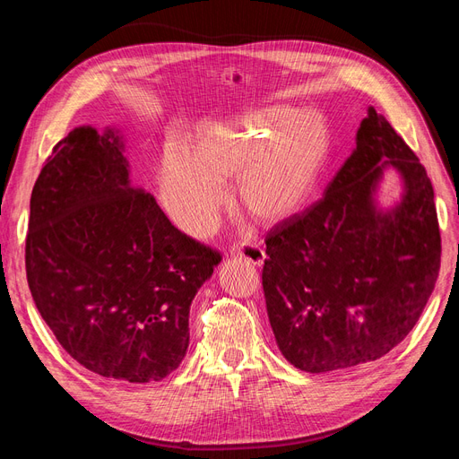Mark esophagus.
<instances>
[{
  "label": "esophagus",
  "instance_id": "34e87169",
  "mask_svg": "<svg viewBox=\"0 0 459 459\" xmlns=\"http://www.w3.org/2000/svg\"><path fill=\"white\" fill-rule=\"evenodd\" d=\"M235 255H238L239 258H245L247 262L255 264V266H262L264 260H266V253H264V248L255 243H245V245L238 247L235 248Z\"/></svg>",
  "mask_w": 459,
  "mask_h": 459
}]
</instances>
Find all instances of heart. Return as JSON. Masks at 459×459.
<instances>
[{
  "mask_svg": "<svg viewBox=\"0 0 459 459\" xmlns=\"http://www.w3.org/2000/svg\"><path fill=\"white\" fill-rule=\"evenodd\" d=\"M331 135L317 113L266 105L199 122L184 147L166 145L157 187L166 214L184 233L204 239L233 197L264 228L281 226L308 204L327 164Z\"/></svg>",
  "mask_w": 459,
  "mask_h": 459,
  "instance_id": "obj_1",
  "label": "heart"
}]
</instances>
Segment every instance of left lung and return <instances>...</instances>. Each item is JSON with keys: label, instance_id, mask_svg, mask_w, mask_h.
Returning a JSON list of instances; mask_svg holds the SVG:
<instances>
[{"label": "left lung", "instance_id": "8db88e82", "mask_svg": "<svg viewBox=\"0 0 459 459\" xmlns=\"http://www.w3.org/2000/svg\"><path fill=\"white\" fill-rule=\"evenodd\" d=\"M386 169L403 182L383 209ZM262 287L275 342L308 373L391 352L418 324L440 270L435 191L420 159L373 107L324 199L266 238Z\"/></svg>", "mask_w": 459, "mask_h": 459}]
</instances>
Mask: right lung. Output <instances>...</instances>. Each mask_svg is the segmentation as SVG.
<instances>
[{
    "instance_id": "add662e5",
    "label": "right lung",
    "mask_w": 459,
    "mask_h": 459,
    "mask_svg": "<svg viewBox=\"0 0 459 459\" xmlns=\"http://www.w3.org/2000/svg\"><path fill=\"white\" fill-rule=\"evenodd\" d=\"M124 151L115 126H78L53 147L30 197L26 277L78 364L151 383L182 364L189 307L221 258L132 187Z\"/></svg>"
}]
</instances>
